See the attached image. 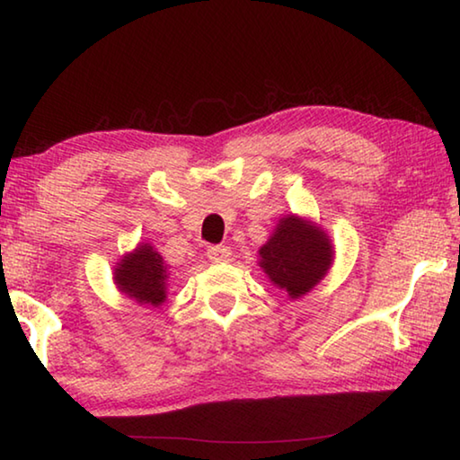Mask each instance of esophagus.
Returning <instances> with one entry per match:
<instances>
[{"label": "esophagus", "instance_id": "34e87169", "mask_svg": "<svg viewBox=\"0 0 460 460\" xmlns=\"http://www.w3.org/2000/svg\"><path fill=\"white\" fill-rule=\"evenodd\" d=\"M208 260L213 261H229L231 260V247L227 245H210L207 250Z\"/></svg>", "mask_w": 460, "mask_h": 460}]
</instances>
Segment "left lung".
<instances>
[{
  "mask_svg": "<svg viewBox=\"0 0 460 460\" xmlns=\"http://www.w3.org/2000/svg\"><path fill=\"white\" fill-rule=\"evenodd\" d=\"M335 247L315 221L298 215H284L258 250V264L276 288L288 298H301L330 272Z\"/></svg>",
  "mask_w": 460,
  "mask_h": 460,
  "instance_id": "left-lung-1",
  "label": "left lung"
}]
</instances>
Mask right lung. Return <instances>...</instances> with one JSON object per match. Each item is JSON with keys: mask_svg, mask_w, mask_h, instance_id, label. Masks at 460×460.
Listing matches in <instances>:
<instances>
[{"mask_svg": "<svg viewBox=\"0 0 460 460\" xmlns=\"http://www.w3.org/2000/svg\"><path fill=\"white\" fill-rule=\"evenodd\" d=\"M112 280L116 288L127 298H133L138 305L147 307H162L167 301V280H170V266L165 264L162 253L147 242L137 243L116 261Z\"/></svg>", "mask_w": 460, "mask_h": 460, "instance_id": "1", "label": "right lung"}]
</instances>
